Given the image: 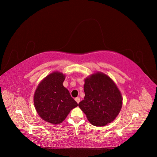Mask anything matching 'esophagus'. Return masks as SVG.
Here are the masks:
<instances>
[{
	"instance_id": "1",
	"label": "esophagus",
	"mask_w": 157,
	"mask_h": 157,
	"mask_svg": "<svg viewBox=\"0 0 157 157\" xmlns=\"http://www.w3.org/2000/svg\"><path fill=\"white\" fill-rule=\"evenodd\" d=\"M75 101H76V102H77L78 104H79V102H80V98H79V97H76V98H75Z\"/></svg>"
}]
</instances>
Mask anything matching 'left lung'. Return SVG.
Masks as SVG:
<instances>
[{"label": "left lung", "instance_id": "left-lung-1", "mask_svg": "<svg viewBox=\"0 0 157 157\" xmlns=\"http://www.w3.org/2000/svg\"><path fill=\"white\" fill-rule=\"evenodd\" d=\"M85 97L78 106L90 123L102 127L117 117L122 107V96L113 79L106 74L97 72L85 79Z\"/></svg>", "mask_w": 157, "mask_h": 157}]
</instances>
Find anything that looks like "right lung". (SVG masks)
<instances>
[{"label":"right lung","mask_w":157,"mask_h":157,"mask_svg":"<svg viewBox=\"0 0 157 157\" xmlns=\"http://www.w3.org/2000/svg\"><path fill=\"white\" fill-rule=\"evenodd\" d=\"M65 75L55 71L38 85L34 95V104L39 116L49 123L57 125L78 106L69 90L63 86Z\"/></svg>","instance_id":"right-lung-1"}]
</instances>
